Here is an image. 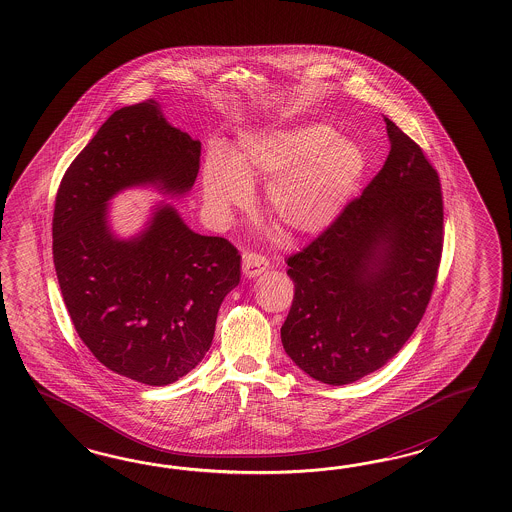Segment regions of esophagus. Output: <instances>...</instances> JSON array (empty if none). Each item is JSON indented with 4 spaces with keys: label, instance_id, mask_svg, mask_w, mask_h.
<instances>
[{
    "label": "esophagus",
    "instance_id": "esophagus-1",
    "mask_svg": "<svg viewBox=\"0 0 512 512\" xmlns=\"http://www.w3.org/2000/svg\"><path fill=\"white\" fill-rule=\"evenodd\" d=\"M268 259L261 255V253H253V251H249V253H244L242 255V270H244V274H246V278H257V276H261L263 272L268 270Z\"/></svg>",
    "mask_w": 512,
    "mask_h": 512
}]
</instances>
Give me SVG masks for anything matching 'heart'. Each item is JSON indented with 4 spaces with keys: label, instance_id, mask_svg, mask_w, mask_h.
<instances>
[{
    "label": "heart",
    "instance_id": "b5f03b06",
    "mask_svg": "<svg viewBox=\"0 0 512 512\" xmlns=\"http://www.w3.org/2000/svg\"><path fill=\"white\" fill-rule=\"evenodd\" d=\"M366 169L357 142L334 127L300 124L242 140L233 159L221 150L206 157V204L221 216L249 201L248 180L270 178L266 212L291 236L323 231L343 210Z\"/></svg>",
    "mask_w": 512,
    "mask_h": 512
}]
</instances>
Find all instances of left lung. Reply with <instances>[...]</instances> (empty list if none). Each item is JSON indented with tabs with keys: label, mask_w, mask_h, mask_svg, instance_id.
Wrapping results in <instances>:
<instances>
[{
	"label": "left lung",
	"mask_w": 512,
	"mask_h": 512,
	"mask_svg": "<svg viewBox=\"0 0 512 512\" xmlns=\"http://www.w3.org/2000/svg\"><path fill=\"white\" fill-rule=\"evenodd\" d=\"M390 152L362 195L287 257L295 296L281 326L287 355L326 385L377 372L409 340L443 253L439 174L385 118Z\"/></svg>",
	"instance_id": "left-lung-1"
}]
</instances>
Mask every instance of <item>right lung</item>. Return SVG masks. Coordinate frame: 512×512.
<instances>
[{
    "label": "right lung",
    "instance_id": "obj_1",
    "mask_svg": "<svg viewBox=\"0 0 512 512\" xmlns=\"http://www.w3.org/2000/svg\"><path fill=\"white\" fill-rule=\"evenodd\" d=\"M199 165L201 142L146 99L99 127L56 193L52 255L75 330L103 366L152 387L204 358L219 306L240 281V255L227 238L187 229L172 206L157 208L139 238L118 240L105 202L146 182L186 193Z\"/></svg>",
    "mask_w": 512,
    "mask_h": 512
}]
</instances>
